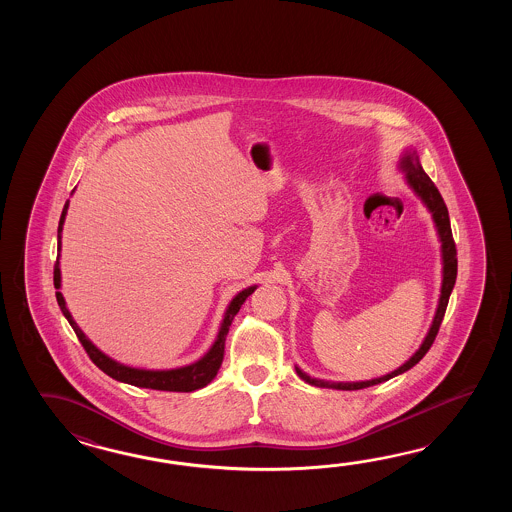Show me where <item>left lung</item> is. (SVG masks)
Returning <instances> with one entry per match:
<instances>
[{"label": "left lung", "instance_id": "8db88e82", "mask_svg": "<svg viewBox=\"0 0 512 512\" xmlns=\"http://www.w3.org/2000/svg\"><path fill=\"white\" fill-rule=\"evenodd\" d=\"M401 170L406 172V181L408 185L412 186L417 196L421 197V201L425 203L426 208L432 212V218H434L435 227H437V234H439V240H441V252H443V285H441V296H439V305H437V311H435L434 322L430 326V331L426 335L421 348L417 349L414 353V357L410 360H406L403 366L399 370L392 371L384 377L379 379H371V381L362 382H326L318 381V379H311L309 375H305L304 371L300 368H296V373L300 379H304L305 382L318 386V388H333V390H362V388H368V386H375V384H381L384 381H390L392 377L401 375L404 371L414 368L415 364L419 360L425 357L428 353V349L432 348L435 337H437V331L441 327L443 322V316H445L446 305H448V298L450 293L454 289V283H456L457 276V251L456 243L452 238V229H450V218H448V208H446L443 197L439 194L437 186L432 183V179L425 174L423 166L419 163V155L412 152L406 153L403 159H401Z\"/></svg>", "mask_w": 512, "mask_h": 512}]
</instances>
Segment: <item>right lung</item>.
I'll return each instance as SVG.
<instances>
[{"label": "right lung", "mask_w": 512, "mask_h": 512, "mask_svg": "<svg viewBox=\"0 0 512 512\" xmlns=\"http://www.w3.org/2000/svg\"><path fill=\"white\" fill-rule=\"evenodd\" d=\"M67 207L69 201L64 205L62 216H60V223H58V252H60V245H62V227L66 221ZM55 287L60 289V254L56 258L55 263ZM256 285L243 289L241 293L236 294L232 298L225 318L219 327L218 338L212 344V348L208 349L207 355L203 359L197 360L190 366H183V368H175V370H139V368H130L119 364L117 360L109 359L108 355H104L100 349L95 348L91 344V340L82 333V329L77 326V322L73 320V316L69 313L66 307V300L60 291H56V302L60 305L62 313L67 318V322L73 327V331L77 333L80 344L86 349L89 359L93 360V364L97 366L98 370L104 371L111 379L115 381L126 382L131 386H139V388H150V390H161V392H194L199 388H205L208 382L212 381L218 375L221 362H223V355H225V338L229 333L230 324L234 320V316L238 315L241 305L249 298V294L254 293Z\"/></svg>", "instance_id": "add662e5"}]
</instances>
